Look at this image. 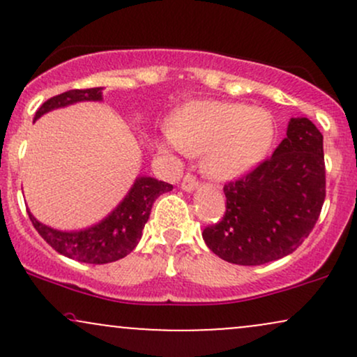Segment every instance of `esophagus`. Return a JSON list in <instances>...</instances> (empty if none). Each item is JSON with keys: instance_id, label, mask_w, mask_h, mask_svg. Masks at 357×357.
I'll use <instances>...</instances> for the list:
<instances>
[{"instance_id": "34e87169", "label": "esophagus", "mask_w": 357, "mask_h": 357, "mask_svg": "<svg viewBox=\"0 0 357 357\" xmlns=\"http://www.w3.org/2000/svg\"><path fill=\"white\" fill-rule=\"evenodd\" d=\"M196 186H198V179H196L195 176H192V174L184 176L183 183H181V188L184 191H192Z\"/></svg>"}]
</instances>
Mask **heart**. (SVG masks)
Listing matches in <instances>:
<instances>
[{"label":"heart","instance_id":"1","mask_svg":"<svg viewBox=\"0 0 357 357\" xmlns=\"http://www.w3.org/2000/svg\"><path fill=\"white\" fill-rule=\"evenodd\" d=\"M275 136L268 112L245 104L203 100L188 104L171 122L162 149L203 154L211 178L233 179L257 166Z\"/></svg>","mask_w":357,"mask_h":357}]
</instances>
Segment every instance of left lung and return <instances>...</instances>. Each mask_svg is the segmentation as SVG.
Instances as JSON below:
<instances>
[{
	"mask_svg": "<svg viewBox=\"0 0 357 357\" xmlns=\"http://www.w3.org/2000/svg\"><path fill=\"white\" fill-rule=\"evenodd\" d=\"M223 191V218L203 230L215 255L236 265L290 255L312 231L326 199L321 130L307 117L290 119L273 154Z\"/></svg>",
	"mask_w": 357,
	"mask_h": 357,
	"instance_id": "left-lung-1",
	"label": "left lung"
}]
</instances>
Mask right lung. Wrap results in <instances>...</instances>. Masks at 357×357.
I'll return each instance as SVG.
<instances>
[{
  "label": "right lung",
  "instance_id": "add662e5",
  "mask_svg": "<svg viewBox=\"0 0 357 357\" xmlns=\"http://www.w3.org/2000/svg\"><path fill=\"white\" fill-rule=\"evenodd\" d=\"M84 100H102V89H75L52 97L36 110L35 121L53 109L65 107ZM173 190V184L141 176L127 192L121 204L107 218L80 231L53 230L28 211L35 230L61 255L84 264H110L129 255L142 236V228L151 215V208L158 196Z\"/></svg>",
  "mask_w": 357,
  "mask_h": 357
}]
</instances>
